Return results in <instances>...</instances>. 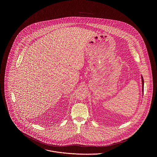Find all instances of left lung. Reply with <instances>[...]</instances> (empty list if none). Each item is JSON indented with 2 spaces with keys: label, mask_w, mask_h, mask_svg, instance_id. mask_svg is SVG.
Here are the masks:
<instances>
[{
  "label": "left lung",
  "mask_w": 157,
  "mask_h": 157,
  "mask_svg": "<svg viewBox=\"0 0 157 157\" xmlns=\"http://www.w3.org/2000/svg\"><path fill=\"white\" fill-rule=\"evenodd\" d=\"M141 83H142V92H143V90H144V80H143V76L141 75Z\"/></svg>",
  "instance_id": "left-lung-1"
}]
</instances>
